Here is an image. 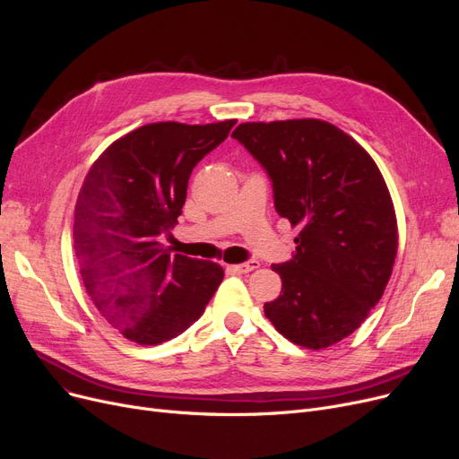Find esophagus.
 <instances>
[{"instance_id": "esophagus-1", "label": "esophagus", "mask_w": 459, "mask_h": 459, "mask_svg": "<svg viewBox=\"0 0 459 459\" xmlns=\"http://www.w3.org/2000/svg\"><path fill=\"white\" fill-rule=\"evenodd\" d=\"M234 272H239V273H249L253 270H258L260 268V262L258 260H247L244 264H236V266H230Z\"/></svg>"}]
</instances>
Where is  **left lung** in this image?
<instances>
[{
	"mask_svg": "<svg viewBox=\"0 0 459 459\" xmlns=\"http://www.w3.org/2000/svg\"><path fill=\"white\" fill-rule=\"evenodd\" d=\"M238 139L266 169L275 210L301 232L296 255L273 264L281 296L264 305L288 341L322 350L367 320L398 251L391 193L360 144L318 118L244 123Z\"/></svg>",
	"mask_w": 459,
	"mask_h": 459,
	"instance_id": "left-lung-1",
	"label": "left lung"
}]
</instances>
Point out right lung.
Segmentation results:
<instances>
[{
	"mask_svg": "<svg viewBox=\"0 0 459 459\" xmlns=\"http://www.w3.org/2000/svg\"><path fill=\"white\" fill-rule=\"evenodd\" d=\"M234 125H144L89 169L74 213L76 262L96 308L132 342L180 334L223 281L220 264L171 255L161 236L182 213L193 167Z\"/></svg>",
	"mask_w": 459,
	"mask_h": 459,
	"instance_id": "add662e5",
	"label": "right lung"
}]
</instances>
